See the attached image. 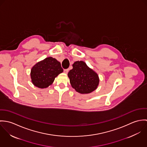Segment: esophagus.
<instances>
[{"label":"esophagus","instance_id":"1","mask_svg":"<svg viewBox=\"0 0 147 147\" xmlns=\"http://www.w3.org/2000/svg\"><path fill=\"white\" fill-rule=\"evenodd\" d=\"M69 71V69H64V72L65 73V74H67Z\"/></svg>","mask_w":147,"mask_h":147}]
</instances>
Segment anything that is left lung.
Masks as SVG:
<instances>
[{
	"label": "left lung",
	"instance_id": "obj_1",
	"mask_svg": "<svg viewBox=\"0 0 147 147\" xmlns=\"http://www.w3.org/2000/svg\"><path fill=\"white\" fill-rule=\"evenodd\" d=\"M72 66L73 68L68 74L72 88L82 94L94 91L99 83L98 75L83 61L75 62Z\"/></svg>",
	"mask_w": 147,
	"mask_h": 147
}]
</instances>
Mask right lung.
Returning a JSON list of instances; mask_svg holds the SVG:
<instances>
[{"label": "right lung", "instance_id": "right-lung-1", "mask_svg": "<svg viewBox=\"0 0 147 147\" xmlns=\"http://www.w3.org/2000/svg\"><path fill=\"white\" fill-rule=\"evenodd\" d=\"M63 71L60 62L55 58L49 57L32 68V82L36 86L45 88L52 84L55 78Z\"/></svg>", "mask_w": 147, "mask_h": 147}]
</instances>
